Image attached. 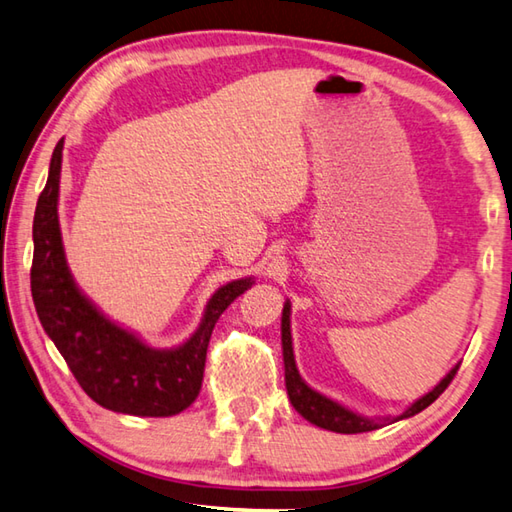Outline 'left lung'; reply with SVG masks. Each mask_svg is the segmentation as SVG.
I'll return each mask as SVG.
<instances>
[{
    "instance_id": "left-lung-1",
    "label": "left lung",
    "mask_w": 512,
    "mask_h": 512,
    "mask_svg": "<svg viewBox=\"0 0 512 512\" xmlns=\"http://www.w3.org/2000/svg\"><path fill=\"white\" fill-rule=\"evenodd\" d=\"M282 349H284V378H286V392L288 398L297 412H300L306 421H311L313 425L324 427V430L331 432H340V434H358V432H371L378 430L380 423L378 421H369L365 416H358L349 412L347 407H342L338 403H333L331 398L322 396L318 392H313L309 385H304V380L297 374L295 367V358H293V345H291V304H284L282 311ZM459 365L454 367L448 376H445L439 385H436L430 394H425L423 398L407 407V410L398 416V418H407L414 416L418 412H423L427 405H432L436 398H439L448 385L452 383V378L457 376Z\"/></svg>"
}]
</instances>
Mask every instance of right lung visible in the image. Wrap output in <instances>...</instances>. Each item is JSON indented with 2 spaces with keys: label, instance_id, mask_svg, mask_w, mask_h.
<instances>
[{
  "label": "right lung",
  "instance_id": "1",
  "mask_svg": "<svg viewBox=\"0 0 512 512\" xmlns=\"http://www.w3.org/2000/svg\"><path fill=\"white\" fill-rule=\"evenodd\" d=\"M62 143L33 217L31 293L37 318L89 398L111 412L174 416L194 403L203 383L212 329L253 280H237L212 295L201 327L179 349L159 351L109 322L71 280L58 224Z\"/></svg>",
  "mask_w": 512,
  "mask_h": 512
}]
</instances>
